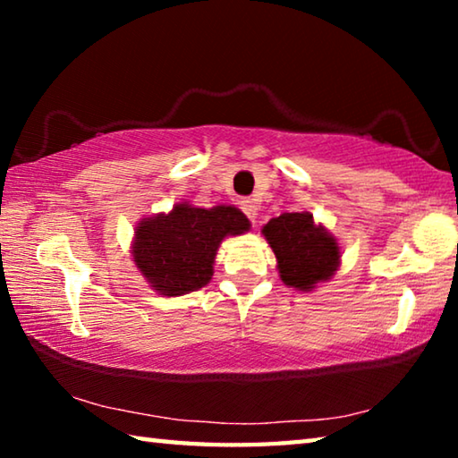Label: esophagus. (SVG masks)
I'll list each match as a JSON object with an SVG mask.
<instances>
[{"label": "esophagus", "mask_w": 458, "mask_h": 458, "mask_svg": "<svg viewBox=\"0 0 458 458\" xmlns=\"http://www.w3.org/2000/svg\"><path fill=\"white\" fill-rule=\"evenodd\" d=\"M240 208H242V212H244L252 222L257 220V216H259L257 201H254V199H242V201H240Z\"/></svg>", "instance_id": "1"}]
</instances>
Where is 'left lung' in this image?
<instances>
[{
	"instance_id": "8db88e82",
	"label": "left lung",
	"mask_w": 458,
	"mask_h": 458,
	"mask_svg": "<svg viewBox=\"0 0 458 458\" xmlns=\"http://www.w3.org/2000/svg\"><path fill=\"white\" fill-rule=\"evenodd\" d=\"M276 257L281 281L297 291H313L337 273L341 250L337 238L313 222L309 212H286L262 226Z\"/></svg>"
}]
</instances>
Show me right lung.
I'll return each mask as SVG.
<instances>
[{
  "instance_id": "add662e5",
  "label": "right lung",
  "mask_w": 458,
  "mask_h": 458,
  "mask_svg": "<svg viewBox=\"0 0 458 458\" xmlns=\"http://www.w3.org/2000/svg\"><path fill=\"white\" fill-rule=\"evenodd\" d=\"M248 230L250 222L234 206L196 208L182 201L172 212L139 222L133 238L135 267L155 293L180 297L210 283L224 238Z\"/></svg>"
}]
</instances>
